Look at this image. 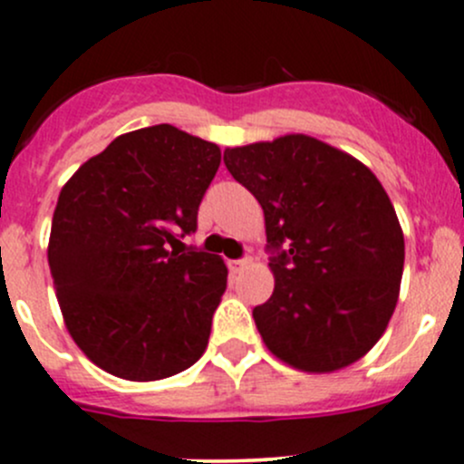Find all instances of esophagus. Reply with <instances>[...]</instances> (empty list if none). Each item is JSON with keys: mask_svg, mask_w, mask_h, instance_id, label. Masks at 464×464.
<instances>
[{"mask_svg": "<svg viewBox=\"0 0 464 464\" xmlns=\"http://www.w3.org/2000/svg\"><path fill=\"white\" fill-rule=\"evenodd\" d=\"M246 265H249V260H227V266H228V271H231L233 276H236V274H240V271L245 269Z\"/></svg>", "mask_w": 464, "mask_h": 464, "instance_id": "esophagus-1", "label": "esophagus"}]
</instances>
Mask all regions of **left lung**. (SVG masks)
I'll list each match as a JSON object with an SVG mask.
<instances>
[{
	"mask_svg": "<svg viewBox=\"0 0 464 464\" xmlns=\"http://www.w3.org/2000/svg\"><path fill=\"white\" fill-rule=\"evenodd\" d=\"M224 163L258 199L276 251L274 294L254 310L269 353L316 375L353 366L400 298L404 233L383 186L353 154L307 134L227 148Z\"/></svg>",
	"mask_w": 464,
	"mask_h": 464,
	"instance_id": "1",
	"label": "left lung"
}]
</instances>
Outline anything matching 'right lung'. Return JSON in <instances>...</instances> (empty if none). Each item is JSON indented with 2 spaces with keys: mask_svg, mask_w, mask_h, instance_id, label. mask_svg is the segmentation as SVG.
<instances>
[{
  "mask_svg": "<svg viewBox=\"0 0 464 464\" xmlns=\"http://www.w3.org/2000/svg\"><path fill=\"white\" fill-rule=\"evenodd\" d=\"M215 143L152 125L121 134L60 190L49 266L78 348L110 375L157 382L204 354L227 289L219 256L177 246L198 228Z\"/></svg>",
  "mask_w": 464,
  "mask_h": 464,
  "instance_id": "obj_1",
  "label": "right lung"
}]
</instances>
